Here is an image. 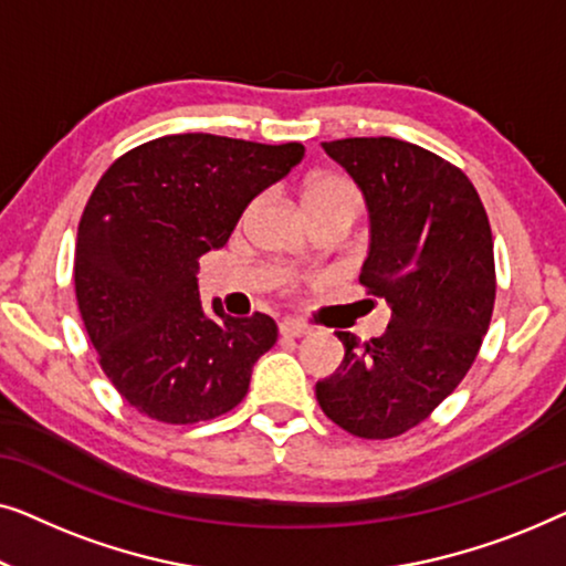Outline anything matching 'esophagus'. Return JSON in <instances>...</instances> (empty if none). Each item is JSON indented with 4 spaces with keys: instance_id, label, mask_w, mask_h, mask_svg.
<instances>
[{
    "instance_id": "34e87169",
    "label": "esophagus",
    "mask_w": 566,
    "mask_h": 566,
    "mask_svg": "<svg viewBox=\"0 0 566 566\" xmlns=\"http://www.w3.org/2000/svg\"><path fill=\"white\" fill-rule=\"evenodd\" d=\"M280 333L284 338H302V336H307L310 333V328L305 323H297V321H284V323H280Z\"/></svg>"
}]
</instances>
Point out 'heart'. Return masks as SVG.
Returning a JSON list of instances; mask_svg holds the SVG:
<instances>
[{"instance_id":"obj_1","label":"heart","mask_w":566,"mask_h":566,"mask_svg":"<svg viewBox=\"0 0 566 566\" xmlns=\"http://www.w3.org/2000/svg\"><path fill=\"white\" fill-rule=\"evenodd\" d=\"M253 207L256 205H251V210ZM305 207L310 214L338 212L354 220L361 207V192L352 179L340 177V174H323L305 187Z\"/></svg>"}]
</instances>
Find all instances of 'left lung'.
<instances>
[{"instance_id": "obj_1", "label": "left lung", "mask_w": 566, "mask_h": 566, "mask_svg": "<svg viewBox=\"0 0 566 566\" xmlns=\"http://www.w3.org/2000/svg\"><path fill=\"white\" fill-rule=\"evenodd\" d=\"M325 154L352 174L371 220L359 282L392 321L359 346L336 336L344 364L317 381L325 416L359 439H395L431 416L467 377L495 307L492 230L459 166L416 143L344 138Z\"/></svg>"}]
</instances>
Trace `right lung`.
I'll use <instances>...</instances> for the list:
<instances>
[{"label": "right lung", "mask_w": 566, "mask_h": 566, "mask_svg": "<svg viewBox=\"0 0 566 566\" xmlns=\"http://www.w3.org/2000/svg\"><path fill=\"white\" fill-rule=\"evenodd\" d=\"M302 143L210 133L127 150L94 187L76 235V302L102 371L127 405L171 426L226 416L276 344L264 313L212 315L197 290L202 253L228 243L245 205L284 179Z\"/></svg>", "instance_id": "1"}]
</instances>
